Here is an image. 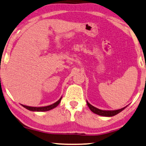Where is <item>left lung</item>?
<instances>
[{
    "mask_svg": "<svg viewBox=\"0 0 146 146\" xmlns=\"http://www.w3.org/2000/svg\"><path fill=\"white\" fill-rule=\"evenodd\" d=\"M87 103L88 106H89V108H90V110H91L93 113L100 115V116H106V117H111V116H115V115H116L117 114L120 113L121 111H122L124 108H126L127 107L126 106L124 108H120V109L114 110H100L99 108L94 107V106H93V105H91V104H90L87 100Z\"/></svg>",
    "mask_w": 146,
    "mask_h": 146,
    "instance_id": "1",
    "label": "left lung"
}]
</instances>
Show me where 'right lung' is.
<instances>
[{
  "instance_id": "1",
  "label": "right lung",
  "mask_w": 146,
  "mask_h": 146,
  "mask_svg": "<svg viewBox=\"0 0 146 146\" xmlns=\"http://www.w3.org/2000/svg\"><path fill=\"white\" fill-rule=\"evenodd\" d=\"M61 97L59 99L57 100V102H55V103H53L51 105L49 106H40V107H36V106H26L24 105V104H21V105L24 107L26 109L30 110V111H33V112H45V111H48V110H50L54 108L55 107H57V106L59 105V104L60 103L61 100Z\"/></svg>"
}]
</instances>
